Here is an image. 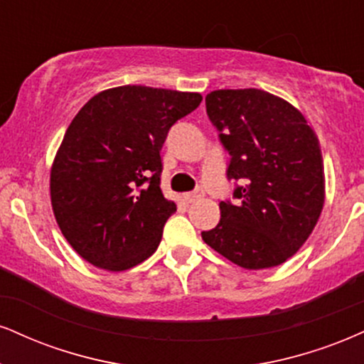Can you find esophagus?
<instances>
[{"label": "esophagus", "mask_w": 364, "mask_h": 364, "mask_svg": "<svg viewBox=\"0 0 364 364\" xmlns=\"http://www.w3.org/2000/svg\"><path fill=\"white\" fill-rule=\"evenodd\" d=\"M183 198H185L186 203H193V201L201 198V193H200V191H190V193L183 195Z\"/></svg>", "instance_id": "1"}]
</instances>
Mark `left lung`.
I'll return each instance as SVG.
<instances>
[{
  "label": "left lung",
  "mask_w": 364,
  "mask_h": 364,
  "mask_svg": "<svg viewBox=\"0 0 364 364\" xmlns=\"http://www.w3.org/2000/svg\"><path fill=\"white\" fill-rule=\"evenodd\" d=\"M207 113L244 183L239 203L220 201V222L201 232L213 251L246 269L274 268L304 246L326 201L318 139L299 108L268 91L215 90Z\"/></svg>",
  "instance_id": "left-lung-1"
}]
</instances>
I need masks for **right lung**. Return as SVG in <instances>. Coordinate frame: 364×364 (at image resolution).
<instances>
[{"label": "right lung", "instance_id": "add662e5", "mask_svg": "<svg viewBox=\"0 0 364 364\" xmlns=\"http://www.w3.org/2000/svg\"><path fill=\"white\" fill-rule=\"evenodd\" d=\"M200 93L142 85L100 91L73 118L50 168V203L82 259L125 271L152 256L176 205L161 190V149Z\"/></svg>", "mask_w": 364, "mask_h": 364}]
</instances>
